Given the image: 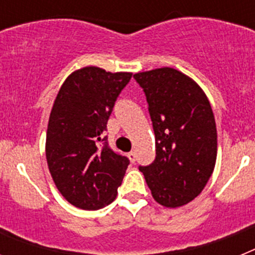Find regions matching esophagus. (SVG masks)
Masks as SVG:
<instances>
[{
  "instance_id": "1",
  "label": "esophagus",
  "mask_w": 255,
  "mask_h": 255,
  "mask_svg": "<svg viewBox=\"0 0 255 255\" xmlns=\"http://www.w3.org/2000/svg\"><path fill=\"white\" fill-rule=\"evenodd\" d=\"M128 158L130 159V162H131V163H134L135 159H136V154H135V152H129V153H128Z\"/></svg>"
}]
</instances>
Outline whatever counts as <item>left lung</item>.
Here are the masks:
<instances>
[{
    "label": "left lung",
    "instance_id": "1",
    "mask_svg": "<svg viewBox=\"0 0 255 255\" xmlns=\"http://www.w3.org/2000/svg\"><path fill=\"white\" fill-rule=\"evenodd\" d=\"M143 88L155 135V159L140 166L152 197L167 208L194 199L217 158V129L211 103L191 78L172 67L134 75Z\"/></svg>",
    "mask_w": 255,
    "mask_h": 255
}]
</instances>
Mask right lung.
Listing matches in <instances>:
<instances>
[{
	"instance_id": "1",
	"label": "right lung",
	"mask_w": 255,
	"mask_h": 255,
	"mask_svg": "<svg viewBox=\"0 0 255 255\" xmlns=\"http://www.w3.org/2000/svg\"><path fill=\"white\" fill-rule=\"evenodd\" d=\"M131 73L87 66L70 74L56 97L46 136L49 172L70 204L96 211L112 203L129 159L110 148L107 121Z\"/></svg>"
}]
</instances>
